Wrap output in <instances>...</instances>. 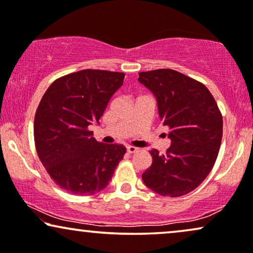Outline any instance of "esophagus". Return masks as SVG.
<instances>
[{
    "label": "esophagus",
    "mask_w": 253,
    "mask_h": 253,
    "mask_svg": "<svg viewBox=\"0 0 253 253\" xmlns=\"http://www.w3.org/2000/svg\"><path fill=\"white\" fill-rule=\"evenodd\" d=\"M137 150H138V149L135 148V146H131V145L126 146V151L129 152V154H135V152H137Z\"/></svg>",
    "instance_id": "34e87169"
}]
</instances>
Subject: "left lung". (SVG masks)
<instances>
[{
  "instance_id": "left-lung-1",
  "label": "left lung",
  "mask_w": 253,
  "mask_h": 253,
  "mask_svg": "<svg viewBox=\"0 0 253 253\" xmlns=\"http://www.w3.org/2000/svg\"><path fill=\"white\" fill-rule=\"evenodd\" d=\"M138 81L154 93L171 145L165 155L150 151L152 164L143 182L158 195L179 197L207 178L217 160L223 117L204 84L171 69L139 73Z\"/></svg>"
}]
</instances>
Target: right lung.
I'll list each match as a JSON object with an SVG mask.
<instances>
[{
	"mask_svg": "<svg viewBox=\"0 0 253 253\" xmlns=\"http://www.w3.org/2000/svg\"><path fill=\"white\" fill-rule=\"evenodd\" d=\"M124 74L85 69L56 80L36 110L37 155L52 180L75 195H95L107 188L126 148L103 144L89 126L99 118Z\"/></svg>",
	"mask_w": 253,
	"mask_h": 253,
	"instance_id": "right-lung-1",
	"label": "right lung"
}]
</instances>
